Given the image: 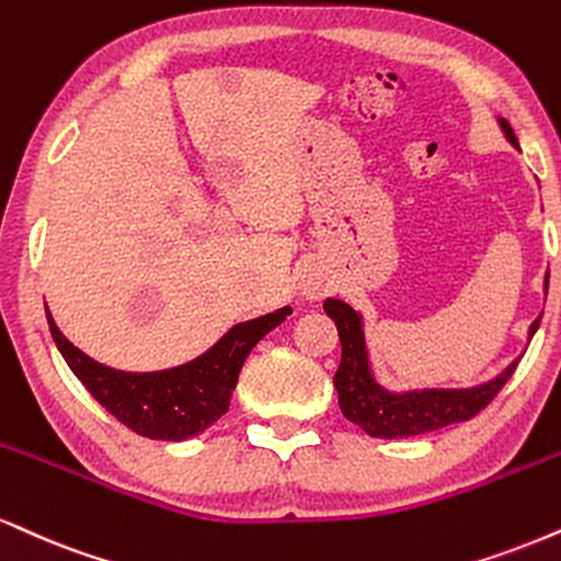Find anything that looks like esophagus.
Wrapping results in <instances>:
<instances>
[{
    "instance_id": "obj_1",
    "label": "esophagus",
    "mask_w": 561,
    "mask_h": 561,
    "mask_svg": "<svg viewBox=\"0 0 561 561\" xmlns=\"http://www.w3.org/2000/svg\"><path fill=\"white\" fill-rule=\"evenodd\" d=\"M300 295L306 300H321L323 298V282L319 279V276H306L300 285Z\"/></svg>"
}]
</instances>
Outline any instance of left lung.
<instances>
[{
    "label": "left lung",
    "mask_w": 561,
    "mask_h": 561,
    "mask_svg": "<svg viewBox=\"0 0 561 561\" xmlns=\"http://www.w3.org/2000/svg\"><path fill=\"white\" fill-rule=\"evenodd\" d=\"M499 127L507 135L512 146H517L515 130L507 119L499 117ZM543 287L549 289V274ZM323 310L336 323L342 342V360L334 374V387L340 394V408L347 421L360 426L366 434L376 438H402L417 436L426 431H436L451 423L470 421L499 394V389L515 374L517 360H512L502 374L491 381L478 383L470 389H413V391H389L376 381L374 368L368 360L366 334H363V316L345 300L327 298ZM536 319L530 323L528 340L536 334Z\"/></svg>",
    "instance_id": "8db88e82"
}]
</instances>
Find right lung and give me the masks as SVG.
Segmentation results:
<instances>
[{
    "mask_svg": "<svg viewBox=\"0 0 561 561\" xmlns=\"http://www.w3.org/2000/svg\"><path fill=\"white\" fill-rule=\"evenodd\" d=\"M289 313L293 308L285 306L274 313L238 323L211 350L185 366L153 374H127L96 363L72 345L46 308L57 350L72 374L91 391L93 400L135 434L161 442H185L214 426L229 410L245 357Z\"/></svg>",
    "mask_w": 561,
    "mask_h": 561,
    "instance_id": "obj_1",
    "label": "right lung"
}]
</instances>
